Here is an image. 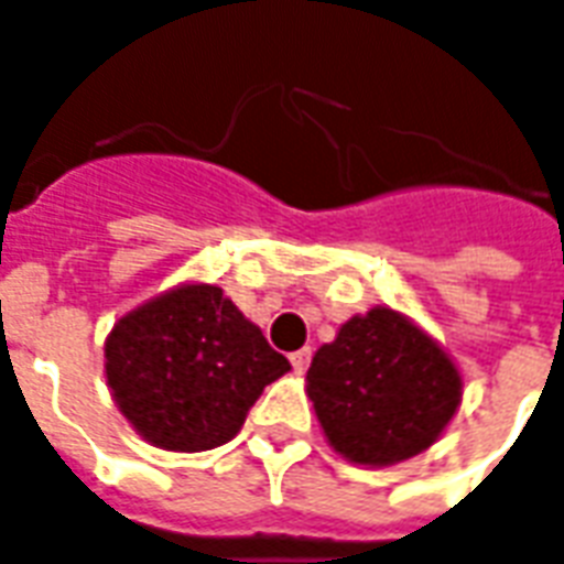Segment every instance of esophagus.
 I'll return each instance as SVG.
<instances>
[{"label": "esophagus", "instance_id": "1", "mask_svg": "<svg viewBox=\"0 0 564 564\" xmlns=\"http://www.w3.org/2000/svg\"><path fill=\"white\" fill-rule=\"evenodd\" d=\"M290 361H293L295 373H304V370L311 367V349L304 346V349H299V352H293V356H290Z\"/></svg>", "mask_w": 564, "mask_h": 564}]
</instances>
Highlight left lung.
I'll return each instance as SVG.
<instances>
[{
  "label": "left lung",
  "instance_id": "left-lung-1",
  "mask_svg": "<svg viewBox=\"0 0 564 564\" xmlns=\"http://www.w3.org/2000/svg\"><path fill=\"white\" fill-rule=\"evenodd\" d=\"M325 440L358 466H394L427 452L460 410L463 377L421 325L391 307L349 316L307 370Z\"/></svg>",
  "mask_w": 564,
  "mask_h": 564
}]
</instances>
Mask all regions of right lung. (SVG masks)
<instances>
[{
  "mask_svg": "<svg viewBox=\"0 0 564 564\" xmlns=\"http://www.w3.org/2000/svg\"><path fill=\"white\" fill-rule=\"evenodd\" d=\"M290 361L215 283H178L119 316L104 377L131 427L164 452H208L241 431Z\"/></svg>",
  "mask_w": 564,
  "mask_h": 564,
  "instance_id": "add662e5",
  "label": "right lung"
}]
</instances>
